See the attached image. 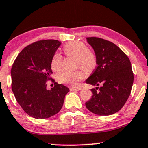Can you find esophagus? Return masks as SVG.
Instances as JSON below:
<instances>
[{
    "label": "esophagus",
    "mask_w": 148,
    "mask_h": 148,
    "mask_svg": "<svg viewBox=\"0 0 148 148\" xmlns=\"http://www.w3.org/2000/svg\"><path fill=\"white\" fill-rule=\"evenodd\" d=\"M81 89L80 87H71V90H80Z\"/></svg>",
    "instance_id": "obj_1"
}]
</instances>
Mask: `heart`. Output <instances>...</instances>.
Listing matches in <instances>:
<instances>
[{
	"mask_svg": "<svg viewBox=\"0 0 148 148\" xmlns=\"http://www.w3.org/2000/svg\"><path fill=\"white\" fill-rule=\"evenodd\" d=\"M66 56L75 58V66L82 68L86 72H92L96 68L97 60L95 53L89 49L86 44L82 42H71L67 43L63 49ZM62 56L56 53L52 58L51 69L55 72L61 70L62 66ZM84 78L82 71H64L59 75V80L62 83L71 86H76Z\"/></svg>",
	"mask_w": 148,
	"mask_h": 148,
	"instance_id": "1",
	"label": "heart"
}]
</instances>
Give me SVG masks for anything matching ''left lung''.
Wrapping results in <instances>:
<instances>
[{
    "instance_id": "8db88e82",
    "label": "left lung",
    "mask_w": 148,
    "mask_h": 148,
    "mask_svg": "<svg viewBox=\"0 0 148 148\" xmlns=\"http://www.w3.org/2000/svg\"><path fill=\"white\" fill-rule=\"evenodd\" d=\"M86 40L96 55L97 66L86 80L97 86L91 89L92 97L86 106L98 115H111L121 110L130 95L134 82L131 62L114 43L96 37Z\"/></svg>"
}]
</instances>
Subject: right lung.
Returning <instances> with one entry per match:
<instances>
[{"instance_id":"right-lung-1","label":"right lung","mask_w":148,"mask_h":148,"mask_svg":"<svg viewBox=\"0 0 148 148\" xmlns=\"http://www.w3.org/2000/svg\"><path fill=\"white\" fill-rule=\"evenodd\" d=\"M61 42L44 40L25 47L13 64L12 88L16 101L28 115L47 119L61 110L69 88L54 83L51 90L47 82L51 80L52 58Z\"/></svg>"}]
</instances>
